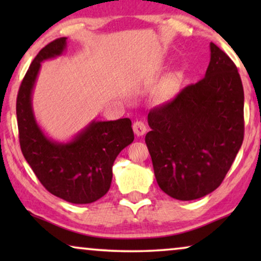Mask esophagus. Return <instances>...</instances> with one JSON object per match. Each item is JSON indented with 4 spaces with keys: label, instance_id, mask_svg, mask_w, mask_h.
I'll use <instances>...</instances> for the list:
<instances>
[{
    "label": "esophagus",
    "instance_id": "1",
    "mask_svg": "<svg viewBox=\"0 0 261 261\" xmlns=\"http://www.w3.org/2000/svg\"><path fill=\"white\" fill-rule=\"evenodd\" d=\"M133 130L138 137H141V135H144L146 133V130H147V126H146L142 121H135L133 123Z\"/></svg>",
    "mask_w": 261,
    "mask_h": 261
}]
</instances>
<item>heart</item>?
Returning a JSON list of instances; mask_svg holds the SVG:
<instances>
[{
  "label": "heart",
  "mask_w": 261,
  "mask_h": 261,
  "mask_svg": "<svg viewBox=\"0 0 261 261\" xmlns=\"http://www.w3.org/2000/svg\"><path fill=\"white\" fill-rule=\"evenodd\" d=\"M162 94H163V96L164 97H170L171 95H172V87H171L170 84H166L165 87L163 88V90H162Z\"/></svg>",
  "instance_id": "b5f03b06"
}]
</instances>
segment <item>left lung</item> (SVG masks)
I'll return each mask as SVG.
<instances>
[{"mask_svg": "<svg viewBox=\"0 0 261 261\" xmlns=\"http://www.w3.org/2000/svg\"><path fill=\"white\" fill-rule=\"evenodd\" d=\"M244 101L237 66L210 42L204 78L148 113L145 141L165 194L192 201L220 187L244 140Z\"/></svg>", "mask_w": 261, "mask_h": 261, "instance_id": "1", "label": "left lung"}]
</instances>
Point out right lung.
Masks as SVG:
<instances>
[{
    "mask_svg": "<svg viewBox=\"0 0 261 261\" xmlns=\"http://www.w3.org/2000/svg\"><path fill=\"white\" fill-rule=\"evenodd\" d=\"M66 39L49 42L32 62L17 94V127L24 159L46 190L73 204H88L108 192L113 164L133 142L134 133L128 117L92 120L67 141L53 140L41 129L34 115L33 90L41 63L62 56Z\"/></svg>",
    "mask_w": 261,
    "mask_h": 261,
    "instance_id": "right-lung-1",
    "label": "right lung"
}]
</instances>
